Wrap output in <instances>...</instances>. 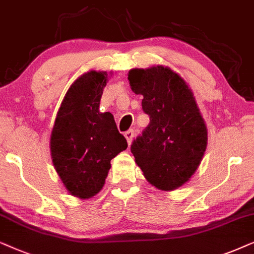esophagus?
<instances>
[{
    "mask_svg": "<svg viewBox=\"0 0 254 254\" xmlns=\"http://www.w3.org/2000/svg\"><path fill=\"white\" fill-rule=\"evenodd\" d=\"M124 136H125V138H127V144H131V141H132V139H133V137H134V131L133 130H129V131H127V132L124 133Z\"/></svg>",
    "mask_w": 254,
    "mask_h": 254,
    "instance_id": "34e87169",
    "label": "esophagus"
}]
</instances>
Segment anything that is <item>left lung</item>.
<instances>
[{
	"mask_svg": "<svg viewBox=\"0 0 254 254\" xmlns=\"http://www.w3.org/2000/svg\"><path fill=\"white\" fill-rule=\"evenodd\" d=\"M131 89L144 96L150 124L132 141L131 152L144 177L160 190L186 184L203 158L208 131L188 84L171 68H133Z\"/></svg>",
	"mask_w": 254,
	"mask_h": 254,
	"instance_id": "8db88e82",
	"label": "left lung"
}]
</instances>
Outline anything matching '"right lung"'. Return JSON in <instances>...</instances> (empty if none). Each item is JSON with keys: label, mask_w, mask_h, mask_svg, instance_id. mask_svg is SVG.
Returning <instances> with one entry per match:
<instances>
[{"label": "right lung", "mask_w": 254, "mask_h": 254, "mask_svg": "<svg viewBox=\"0 0 254 254\" xmlns=\"http://www.w3.org/2000/svg\"><path fill=\"white\" fill-rule=\"evenodd\" d=\"M107 72L84 73L67 90L57 114L50 148L57 173L70 195L84 200L102 189L110 160L127 150L110 113H100Z\"/></svg>", "instance_id": "1"}]
</instances>
